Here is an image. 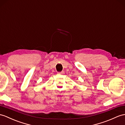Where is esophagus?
Instances as JSON below:
<instances>
[{
	"instance_id": "esophagus-1",
	"label": "esophagus",
	"mask_w": 125,
	"mask_h": 125,
	"mask_svg": "<svg viewBox=\"0 0 125 125\" xmlns=\"http://www.w3.org/2000/svg\"><path fill=\"white\" fill-rule=\"evenodd\" d=\"M64 74V72L63 71H62L61 72H58V74Z\"/></svg>"
}]
</instances>
